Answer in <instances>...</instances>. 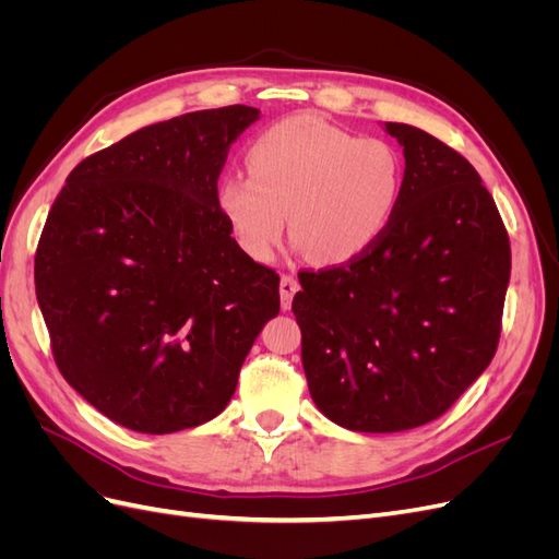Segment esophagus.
<instances>
[{"mask_svg": "<svg viewBox=\"0 0 559 559\" xmlns=\"http://www.w3.org/2000/svg\"><path fill=\"white\" fill-rule=\"evenodd\" d=\"M300 289V284L296 282V277L292 275H282L280 280V298H282V310H289L292 308V300L294 294Z\"/></svg>", "mask_w": 559, "mask_h": 559, "instance_id": "1", "label": "esophagus"}]
</instances>
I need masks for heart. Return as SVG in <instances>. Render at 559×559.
Masks as SVG:
<instances>
[{"instance_id": "heart-1", "label": "heart", "mask_w": 559, "mask_h": 559, "mask_svg": "<svg viewBox=\"0 0 559 559\" xmlns=\"http://www.w3.org/2000/svg\"><path fill=\"white\" fill-rule=\"evenodd\" d=\"M249 175L216 186V205L253 261H273L289 216L292 240L317 265L361 259L396 212L403 163L378 138H357L310 114L263 130L247 148Z\"/></svg>"}]
</instances>
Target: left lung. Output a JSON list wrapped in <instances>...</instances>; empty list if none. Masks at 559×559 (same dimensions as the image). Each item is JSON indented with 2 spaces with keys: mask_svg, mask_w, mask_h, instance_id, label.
Returning a JSON list of instances; mask_svg holds the SVG:
<instances>
[{
  "mask_svg": "<svg viewBox=\"0 0 559 559\" xmlns=\"http://www.w3.org/2000/svg\"><path fill=\"white\" fill-rule=\"evenodd\" d=\"M384 130L405 158L392 224L361 259L298 277L292 306L314 405L366 433L427 425L483 376L511 280L476 167L415 126Z\"/></svg>",
  "mask_w": 559,
  "mask_h": 559,
  "instance_id": "left-lung-1",
  "label": "left lung"
}]
</instances>
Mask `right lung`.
Returning a JSON list of instances; mask_svg holds the SVG:
<instances>
[{"label":"right lung","instance_id":"right-lung-1","mask_svg":"<svg viewBox=\"0 0 559 559\" xmlns=\"http://www.w3.org/2000/svg\"><path fill=\"white\" fill-rule=\"evenodd\" d=\"M245 105L146 126L81 160L48 212L37 300L62 378L116 425L175 433L222 413L280 277L230 238L216 181Z\"/></svg>","mask_w":559,"mask_h":559}]
</instances>
